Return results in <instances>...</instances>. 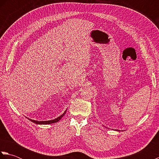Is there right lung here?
<instances>
[{
	"label": "right lung",
	"instance_id": "right-lung-1",
	"mask_svg": "<svg viewBox=\"0 0 159 159\" xmlns=\"http://www.w3.org/2000/svg\"><path fill=\"white\" fill-rule=\"evenodd\" d=\"M67 111V110H66ZM66 111L64 112L61 116H59V117L56 118V119L55 120H49V121H35V120H31V119H29L30 121H31L32 122L35 123V124H52V123H56L57 122V121H59L61 118L63 117V116H64V115L66 114Z\"/></svg>",
	"mask_w": 159,
	"mask_h": 159
}]
</instances>
